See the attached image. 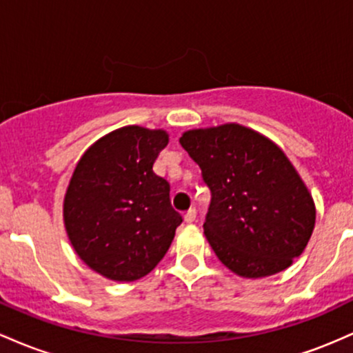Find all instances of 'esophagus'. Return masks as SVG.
I'll list each match as a JSON object with an SVG mask.
<instances>
[{"label":"esophagus","mask_w":353,"mask_h":353,"mask_svg":"<svg viewBox=\"0 0 353 353\" xmlns=\"http://www.w3.org/2000/svg\"><path fill=\"white\" fill-rule=\"evenodd\" d=\"M196 219V210L195 208H190L187 213H185V221L187 223H192V221H195Z\"/></svg>","instance_id":"esophagus-1"}]
</instances>
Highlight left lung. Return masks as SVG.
Listing matches in <instances>:
<instances>
[{"instance_id": "obj_1", "label": "left lung", "mask_w": 353, "mask_h": 353, "mask_svg": "<svg viewBox=\"0 0 353 353\" xmlns=\"http://www.w3.org/2000/svg\"><path fill=\"white\" fill-rule=\"evenodd\" d=\"M180 143L212 193L203 230L220 262L247 279L290 267L314 232L315 205L282 150L235 123L190 130Z\"/></svg>"}]
</instances>
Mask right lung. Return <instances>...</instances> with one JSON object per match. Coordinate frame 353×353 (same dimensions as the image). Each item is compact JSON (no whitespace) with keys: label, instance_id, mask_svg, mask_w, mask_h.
<instances>
[{"label":"right lung","instance_id":"1","mask_svg":"<svg viewBox=\"0 0 353 353\" xmlns=\"http://www.w3.org/2000/svg\"><path fill=\"white\" fill-rule=\"evenodd\" d=\"M166 145L161 130L125 126L91 145L74 168L63 208L66 232L83 262L106 279L148 275L183 221L170 183L153 172Z\"/></svg>","mask_w":353,"mask_h":353}]
</instances>
